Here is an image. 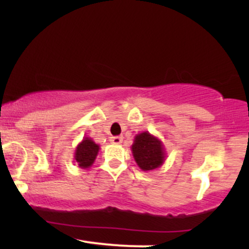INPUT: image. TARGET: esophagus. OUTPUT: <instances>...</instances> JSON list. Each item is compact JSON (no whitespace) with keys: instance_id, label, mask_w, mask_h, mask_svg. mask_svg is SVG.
Instances as JSON below:
<instances>
[{"instance_id":"1","label":"esophagus","mask_w":249,"mask_h":249,"mask_svg":"<svg viewBox=\"0 0 249 249\" xmlns=\"http://www.w3.org/2000/svg\"><path fill=\"white\" fill-rule=\"evenodd\" d=\"M122 141H123V138L121 136H113L110 138V142H113V144H121Z\"/></svg>"}]
</instances>
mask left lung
Listing matches in <instances>:
<instances>
[{"label":"left lung","instance_id":"left-lung-1","mask_svg":"<svg viewBox=\"0 0 249 249\" xmlns=\"http://www.w3.org/2000/svg\"><path fill=\"white\" fill-rule=\"evenodd\" d=\"M132 153L134 160L142 171H151L159 167L165 158L160 141L148 132L136 136L132 145Z\"/></svg>","mask_w":249,"mask_h":249}]
</instances>
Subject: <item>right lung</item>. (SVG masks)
I'll return each mask as SVG.
<instances>
[{
    "label": "right lung",
    "mask_w": 249,
    "mask_h": 249,
    "mask_svg": "<svg viewBox=\"0 0 249 249\" xmlns=\"http://www.w3.org/2000/svg\"><path fill=\"white\" fill-rule=\"evenodd\" d=\"M99 146L95 144V142L91 141V139H84L81 144L77 146L76 153H75V159L78 162V165L82 168H88L95 161L97 153H98Z\"/></svg>",
    "instance_id": "add662e5"
}]
</instances>
